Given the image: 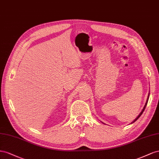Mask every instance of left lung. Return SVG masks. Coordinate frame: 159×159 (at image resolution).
Listing matches in <instances>:
<instances>
[{
  "instance_id": "obj_1",
  "label": "left lung",
  "mask_w": 159,
  "mask_h": 159,
  "mask_svg": "<svg viewBox=\"0 0 159 159\" xmlns=\"http://www.w3.org/2000/svg\"><path fill=\"white\" fill-rule=\"evenodd\" d=\"M148 98H149V94H148V98H147V102H146V104H145V106H144V108H143V111H142V112H140V115H139V116H137V119H135V120H134V121H133V122H135V121H136V120H137V119H139V117H140V116H141V115H142V114H143V112H144V109H145V108H146V106H147V102H148Z\"/></svg>"
}]
</instances>
